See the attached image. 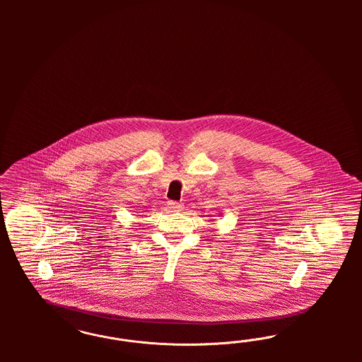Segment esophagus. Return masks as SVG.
Segmentation results:
<instances>
[{
  "label": "esophagus",
  "mask_w": 362,
  "mask_h": 362,
  "mask_svg": "<svg viewBox=\"0 0 362 362\" xmlns=\"http://www.w3.org/2000/svg\"><path fill=\"white\" fill-rule=\"evenodd\" d=\"M167 206H168L170 211H173V212H180V211L183 209V204H180V203H177V202H173V200H170V202L167 203Z\"/></svg>",
  "instance_id": "1"
}]
</instances>
